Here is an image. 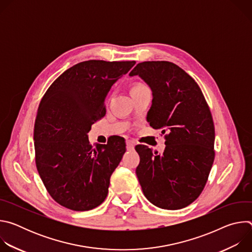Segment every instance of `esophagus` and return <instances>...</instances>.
<instances>
[{
	"label": "esophagus",
	"instance_id": "34e87169",
	"mask_svg": "<svg viewBox=\"0 0 252 252\" xmlns=\"http://www.w3.org/2000/svg\"><path fill=\"white\" fill-rule=\"evenodd\" d=\"M134 146H135L134 141H132V140L126 141V150L127 151H132L134 149Z\"/></svg>",
	"mask_w": 252,
	"mask_h": 252
}]
</instances>
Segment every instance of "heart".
<instances>
[{
  "label": "heart",
  "instance_id": "obj_1",
  "mask_svg": "<svg viewBox=\"0 0 252 252\" xmlns=\"http://www.w3.org/2000/svg\"><path fill=\"white\" fill-rule=\"evenodd\" d=\"M145 89H147L146 86H143V85H141V84H137V85H135V86L131 89V93H132V92H137V91L145 90Z\"/></svg>",
  "mask_w": 252,
  "mask_h": 252
}]
</instances>
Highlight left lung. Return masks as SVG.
Wrapping results in <instances>:
<instances>
[{
    "label": "left lung",
    "mask_w": 252,
    "mask_h": 252,
    "mask_svg": "<svg viewBox=\"0 0 252 252\" xmlns=\"http://www.w3.org/2000/svg\"><path fill=\"white\" fill-rule=\"evenodd\" d=\"M138 76L153 93L147 121L165 135L162 155L136 146L135 169L142 192L154 205L181 209L201 193L214 159V125L195 81L169 62H143L129 77Z\"/></svg>",
    "instance_id": "left-lung-1"
}]
</instances>
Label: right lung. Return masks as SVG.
Instances as JSON below:
<instances>
[{
    "label": "right lung",
    "mask_w": 252,
    "mask_h": 252,
    "mask_svg": "<svg viewBox=\"0 0 252 252\" xmlns=\"http://www.w3.org/2000/svg\"><path fill=\"white\" fill-rule=\"evenodd\" d=\"M135 62L86 61L63 73L43 96L34 122L35 164L50 195L76 211L103 202L110 178L126 153L123 137L94 149L88 132L105 115L113 85Z\"/></svg>",
    "instance_id": "right-lung-1"
}]
</instances>
